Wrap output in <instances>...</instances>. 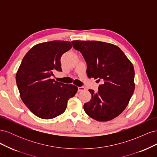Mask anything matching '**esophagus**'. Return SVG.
<instances>
[{
	"label": "esophagus",
	"instance_id": "1",
	"mask_svg": "<svg viewBox=\"0 0 157 157\" xmlns=\"http://www.w3.org/2000/svg\"><path fill=\"white\" fill-rule=\"evenodd\" d=\"M85 90V88L83 86H78V92H82Z\"/></svg>",
	"mask_w": 157,
	"mask_h": 157
}]
</instances>
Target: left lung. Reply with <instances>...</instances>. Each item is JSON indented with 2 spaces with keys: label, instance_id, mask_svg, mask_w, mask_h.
Segmentation results:
<instances>
[{
  "label": "left lung",
  "instance_id": "1",
  "mask_svg": "<svg viewBox=\"0 0 157 157\" xmlns=\"http://www.w3.org/2000/svg\"><path fill=\"white\" fill-rule=\"evenodd\" d=\"M87 64L88 78L101 80L98 91L90 89V100L84 110L98 121L115 118L127 107L135 89L134 66L118 46L100 41H71Z\"/></svg>",
  "mask_w": 157,
  "mask_h": 157
}]
</instances>
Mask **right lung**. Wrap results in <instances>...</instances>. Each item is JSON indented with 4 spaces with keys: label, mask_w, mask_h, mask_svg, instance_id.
Here are the masks:
<instances>
[{
    "label": "right lung",
    "mask_w": 157,
    "mask_h": 157,
    "mask_svg": "<svg viewBox=\"0 0 157 157\" xmlns=\"http://www.w3.org/2000/svg\"><path fill=\"white\" fill-rule=\"evenodd\" d=\"M72 48L71 42L53 40L36 44L22 59L16 76L23 102L43 119L62 114L78 88L52 79L55 71H62L61 57Z\"/></svg>",
    "instance_id": "1"
}]
</instances>
